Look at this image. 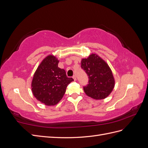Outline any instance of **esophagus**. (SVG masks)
<instances>
[{"instance_id":"esophagus-1","label":"esophagus","mask_w":148,"mask_h":148,"mask_svg":"<svg viewBox=\"0 0 148 148\" xmlns=\"http://www.w3.org/2000/svg\"><path fill=\"white\" fill-rule=\"evenodd\" d=\"M73 78L74 79L75 81H76V80H77V77H76L75 75H73Z\"/></svg>"}]
</instances>
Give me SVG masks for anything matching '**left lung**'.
Listing matches in <instances>:
<instances>
[{
    "instance_id": "1",
    "label": "left lung",
    "mask_w": 148,
    "mask_h": 148,
    "mask_svg": "<svg viewBox=\"0 0 148 148\" xmlns=\"http://www.w3.org/2000/svg\"><path fill=\"white\" fill-rule=\"evenodd\" d=\"M81 67L89 77V83L83 88L86 95L96 100L109 96L114 88L115 79L108 64L98 55L91 53L82 59Z\"/></svg>"
}]
</instances>
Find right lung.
Returning a JSON list of instances; mask_svg holds the SVG:
<instances>
[{"label":"right lung","instance_id":"1","mask_svg":"<svg viewBox=\"0 0 148 148\" xmlns=\"http://www.w3.org/2000/svg\"><path fill=\"white\" fill-rule=\"evenodd\" d=\"M59 60L54 56L44 58L36 70L31 82V90L36 99L46 106H55L63 97L72 78H68L65 70L58 67Z\"/></svg>","mask_w":148,"mask_h":148}]
</instances>
